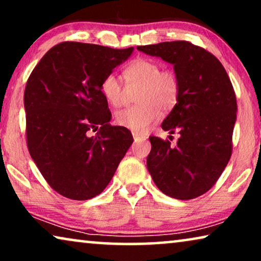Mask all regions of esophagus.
I'll list each match as a JSON object with an SVG mask.
<instances>
[{"label": "esophagus", "mask_w": 261, "mask_h": 261, "mask_svg": "<svg viewBox=\"0 0 261 261\" xmlns=\"http://www.w3.org/2000/svg\"><path fill=\"white\" fill-rule=\"evenodd\" d=\"M133 138H134V141H142V140H146V137H144V135H140V134H135V133H133Z\"/></svg>", "instance_id": "obj_1"}]
</instances>
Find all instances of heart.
<instances>
[{
    "label": "heart",
    "instance_id": "1",
    "mask_svg": "<svg viewBox=\"0 0 261 261\" xmlns=\"http://www.w3.org/2000/svg\"><path fill=\"white\" fill-rule=\"evenodd\" d=\"M127 85L115 73L103 78L101 91L105 98L115 108L126 105L128 92L140 88L139 105L116 113V123L135 134H145L162 116V110L169 113L177 106L180 95V82L171 69H162L155 60L137 59L124 70Z\"/></svg>",
    "mask_w": 261,
    "mask_h": 261
}]
</instances>
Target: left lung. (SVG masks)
<instances>
[{
    "instance_id": "left-lung-1",
    "label": "left lung",
    "mask_w": 261,
    "mask_h": 261,
    "mask_svg": "<svg viewBox=\"0 0 261 261\" xmlns=\"http://www.w3.org/2000/svg\"><path fill=\"white\" fill-rule=\"evenodd\" d=\"M139 51L173 64L180 82L177 106L162 128L179 134L176 145L149 137L147 169L156 187L177 199H192L210 190L233 151L237 96L222 64L189 41L138 46Z\"/></svg>"
}]
</instances>
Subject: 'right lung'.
Listing matches in <instances>:
<instances>
[{"mask_svg": "<svg viewBox=\"0 0 261 261\" xmlns=\"http://www.w3.org/2000/svg\"><path fill=\"white\" fill-rule=\"evenodd\" d=\"M132 52L64 41L48 49L28 77V151L64 197L85 201L101 194L133 142L127 128L109 123L112 113L101 91L103 78Z\"/></svg>", "mask_w": 261, "mask_h": 261, "instance_id": "add662e5", "label": "right lung"}]
</instances>
